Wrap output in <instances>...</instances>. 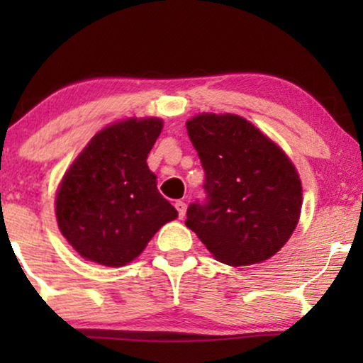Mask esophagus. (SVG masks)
Returning <instances> with one entry per match:
<instances>
[{"label": "esophagus", "mask_w": 363, "mask_h": 363, "mask_svg": "<svg viewBox=\"0 0 363 363\" xmlns=\"http://www.w3.org/2000/svg\"><path fill=\"white\" fill-rule=\"evenodd\" d=\"M175 208H177V211H178V216H180L182 220H183V216H185V213H186V203L182 201V200H178L175 203Z\"/></svg>", "instance_id": "1"}]
</instances>
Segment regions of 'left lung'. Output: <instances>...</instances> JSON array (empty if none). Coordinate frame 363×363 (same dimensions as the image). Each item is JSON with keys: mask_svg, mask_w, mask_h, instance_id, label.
<instances>
[{"mask_svg": "<svg viewBox=\"0 0 363 363\" xmlns=\"http://www.w3.org/2000/svg\"><path fill=\"white\" fill-rule=\"evenodd\" d=\"M186 130L205 170L206 198L188 206L185 225L228 266L269 259L299 221L296 167L240 116L200 113L186 122Z\"/></svg>", "mask_w": 363, "mask_h": 363, "instance_id": "obj_1", "label": "left lung"}]
</instances>
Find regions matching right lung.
<instances>
[{
    "instance_id": "add662e5",
    "label": "right lung",
    "mask_w": 363,
    "mask_h": 363,
    "mask_svg": "<svg viewBox=\"0 0 363 363\" xmlns=\"http://www.w3.org/2000/svg\"><path fill=\"white\" fill-rule=\"evenodd\" d=\"M162 127L157 117L112 123L92 137L64 175L56 196L57 225L84 259L125 266L178 216L147 165Z\"/></svg>"
}]
</instances>
